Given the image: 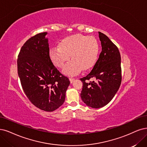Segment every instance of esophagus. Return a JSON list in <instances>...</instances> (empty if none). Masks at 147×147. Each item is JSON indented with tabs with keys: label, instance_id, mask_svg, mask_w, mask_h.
<instances>
[{
	"label": "esophagus",
	"instance_id": "esophagus-1",
	"mask_svg": "<svg viewBox=\"0 0 147 147\" xmlns=\"http://www.w3.org/2000/svg\"><path fill=\"white\" fill-rule=\"evenodd\" d=\"M69 81H70V82H71V83H73V81L74 80V78H69Z\"/></svg>",
	"mask_w": 147,
	"mask_h": 147
}]
</instances>
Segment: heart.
Segmentation results:
<instances>
[{"label": "heart", "mask_w": 147, "mask_h": 147, "mask_svg": "<svg viewBox=\"0 0 147 147\" xmlns=\"http://www.w3.org/2000/svg\"><path fill=\"white\" fill-rule=\"evenodd\" d=\"M98 42L93 36L74 34L64 37L59 42L58 47L50 50V57L54 65L63 68V73L68 76L78 74L80 71L88 70L96 63L99 55Z\"/></svg>", "instance_id": "b5f03b06"}]
</instances>
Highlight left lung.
<instances>
[{
	"mask_svg": "<svg viewBox=\"0 0 147 147\" xmlns=\"http://www.w3.org/2000/svg\"><path fill=\"white\" fill-rule=\"evenodd\" d=\"M102 51L91 72L80 78L83 83L81 99L91 108H99L109 103L118 91L122 81L121 54L117 46L105 34L99 32ZM91 78L96 79L88 83Z\"/></svg>",
	"mask_w": 147,
	"mask_h": 147,
	"instance_id": "obj_1",
	"label": "left lung"
}]
</instances>
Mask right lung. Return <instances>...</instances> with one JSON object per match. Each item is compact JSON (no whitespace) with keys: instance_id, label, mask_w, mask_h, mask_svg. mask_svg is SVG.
I'll return each instance as SVG.
<instances>
[{"instance_id":"1","label":"right lung","mask_w":147,"mask_h":147,"mask_svg":"<svg viewBox=\"0 0 147 147\" xmlns=\"http://www.w3.org/2000/svg\"><path fill=\"white\" fill-rule=\"evenodd\" d=\"M47 34H36L22 47L17 61L18 73L29 100L39 109L51 112L63 104L70 82L51 61Z\"/></svg>"}]
</instances>
